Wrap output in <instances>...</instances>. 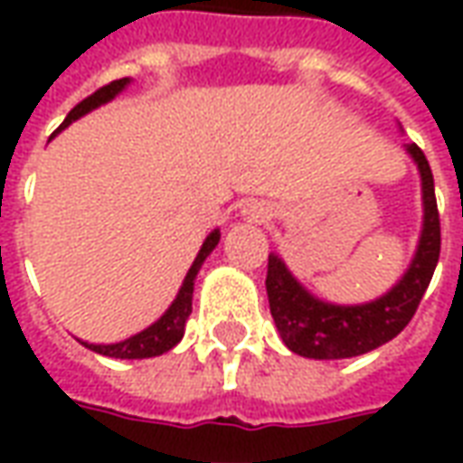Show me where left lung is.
<instances>
[{"instance_id": "8db88e82", "label": "left lung", "mask_w": 463, "mask_h": 463, "mask_svg": "<svg viewBox=\"0 0 463 463\" xmlns=\"http://www.w3.org/2000/svg\"><path fill=\"white\" fill-rule=\"evenodd\" d=\"M131 86V79H118V81H111L104 89H99L96 94H91L89 99H84L81 104H76L69 116L64 118V123L56 128L52 136H49V141L56 138L59 133L66 131L69 126L79 118H84L86 114H91L96 109H101L109 101H114L116 96L123 94L126 89ZM221 242V231L218 228H213L205 238H203L201 250L195 252V258H193L191 268L185 272V278H183L181 288H178V295H175V300L165 307L158 320H153L148 327H143L141 332H136L131 337H126V340L111 342V345H91V342H81L84 347H89L96 354H104V357H114V359H146V357H158V354H165L168 349H173L178 342L183 340V332H185V320H188V315H191V302H193V280H195V275L203 268V262L205 258L215 250V245Z\"/></svg>"}]
</instances>
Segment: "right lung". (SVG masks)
I'll use <instances>...</instances> for the list:
<instances>
[{"instance_id":"1","label":"right lung","mask_w":463,"mask_h":463,"mask_svg":"<svg viewBox=\"0 0 463 463\" xmlns=\"http://www.w3.org/2000/svg\"><path fill=\"white\" fill-rule=\"evenodd\" d=\"M407 153L421 178V231L417 250L392 290L357 305L317 300L292 278L280 255L270 252L265 282L270 310L285 347L295 354L307 359L359 357L394 340L411 320L437 268L441 232L431 168L417 146H409Z\"/></svg>"}]
</instances>
